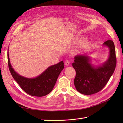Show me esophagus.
I'll return each mask as SVG.
<instances>
[{
  "instance_id": "34e87169",
  "label": "esophagus",
  "mask_w": 123,
  "mask_h": 123,
  "mask_svg": "<svg viewBox=\"0 0 123 123\" xmlns=\"http://www.w3.org/2000/svg\"><path fill=\"white\" fill-rule=\"evenodd\" d=\"M64 64H65V66H68L70 64V61H69V60H66V61L64 62Z\"/></svg>"
}]
</instances>
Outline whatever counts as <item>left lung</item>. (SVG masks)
I'll return each mask as SVG.
<instances>
[{
  "instance_id": "1",
  "label": "left lung",
  "mask_w": 123,
  "mask_h": 123,
  "mask_svg": "<svg viewBox=\"0 0 123 123\" xmlns=\"http://www.w3.org/2000/svg\"><path fill=\"white\" fill-rule=\"evenodd\" d=\"M104 45L109 48V56L101 66H92L89 57L85 55H77L74 57V62L72 63L76 72L74 84L77 91L83 95H90L100 91L115 69L116 57L113 41L108 40Z\"/></svg>"
}]
</instances>
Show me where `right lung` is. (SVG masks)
<instances>
[{
    "mask_svg": "<svg viewBox=\"0 0 123 123\" xmlns=\"http://www.w3.org/2000/svg\"><path fill=\"white\" fill-rule=\"evenodd\" d=\"M8 64L13 78L20 88L28 95L35 97H43L50 93L53 90L56 80L64 68L63 61L49 67L45 71L35 78H27L16 72L10 63L8 51L7 54Z\"/></svg>",
    "mask_w": 123,
    "mask_h": 123,
    "instance_id": "right-lung-1",
    "label": "right lung"
}]
</instances>
